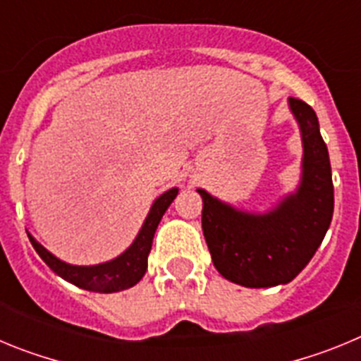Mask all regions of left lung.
<instances>
[{
    "label": "left lung",
    "mask_w": 361,
    "mask_h": 361,
    "mask_svg": "<svg viewBox=\"0 0 361 361\" xmlns=\"http://www.w3.org/2000/svg\"><path fill=\"white\" fill-rule=\"evenodd\" d=\"M289 104L304 141V178L295 195L269 215H250L199 190L213 264L224 279L244 288L291 282L317 253L333 219V175L318 117L302 99L291 97Z\"/></svg>",
    "instance_id": "1"
}]
</instances>
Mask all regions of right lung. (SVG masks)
I'll list each match as a JSON object with an SVG mask.
<instances>
[{
	"instance_id": "right-lung-1",
	"label": "right lung",
	"mask_w": 361,
	"mask_h": 361,
	"mask_svg": "<svg viewBox=\"0 0 361 361\" xmlns=\"http://www.w3.org/2000/svg\"><path fill=\"white\" fill-rule=\"evenodd\" d=\"M178 190L166 191L155 200V204L149 209L148 216H146L142 229L137 235L135 242L130 245L128 250L124 251L121 257H117L116 260L106 264H99V266L92 267H79V266H70V264L61 262L57 260L54 255H50L49 251L44 250L43 245L37 244L34 238L28 235L34 250L37 251L41 258L44 260V264L61 276V279L68 280L73 286L78 288L86 289V291L92 293H116L123 291V289H128L132 286H135L139 280L145 276L146 267H148V255L152 250L153 235H155V229H157L159 222H161L162 215L168 209L173 199L177 197Z\"/></svg>"
}]
</instances>
